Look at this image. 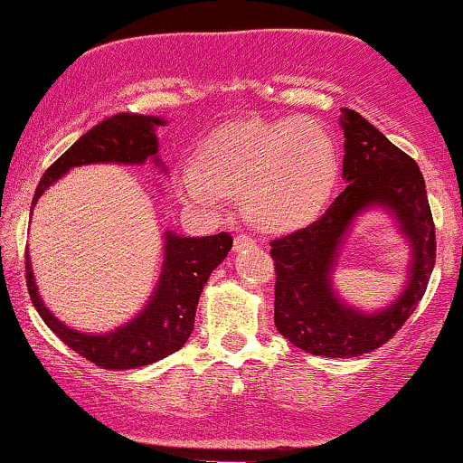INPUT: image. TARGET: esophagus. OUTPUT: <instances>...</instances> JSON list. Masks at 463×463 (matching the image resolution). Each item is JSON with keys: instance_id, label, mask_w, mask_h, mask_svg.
<instances>
[{"instance_id": "34e87169", "label": "esophagus", "mask_w": 463, "mask_h": 463, "mask_svg": "<svg viewBox=\"0 0 463 463\" xmlns=\"http://www.w3.org/2000/svg\"><path fill=\"white\" fill-rule=\"evenodd\" d=\"M250 244H255V241L253 238H249V236H236V241H233V250H242V249H247V247H250Z\"/></svg>"}]
</instances>
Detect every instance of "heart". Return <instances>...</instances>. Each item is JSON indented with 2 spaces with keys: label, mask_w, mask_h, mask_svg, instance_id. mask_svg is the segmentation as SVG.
I'll use <instances>...</instances> for the list:
<instances>
[{
  "label": "heart",
  "mask_w": 463,
  "mask_h": 463,
  "mask_svg": "<svg viewBox=\"0 0 463 463\" xmlns=\"http://www.w3.org/2000/svg\"><path fill=\"white\" fill-rule=\"evenodd\" d=\"M339 174L328 130L311 118L236 122L205 137L195 163L175 169L180 199L219 214L227 195H242L244 213L264 230H294L322 213Z\"/></svg>",
  "instance_id": "obj_1"
}]
</instances>
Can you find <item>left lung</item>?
Segmentation results:
<instances>
[{"label": "left lung", "mask_w": 463, "mask_h": 463, "mask_svg": "<svg viewBox=\"0 0 463 463\" xmlns=\"http://www.w3.org/2000/svg\"><path fill=\"white\" fill-rule=\"evenodd\" d=\"M341 113L345 191L309 227L270 242L277 330L300 350L328 358L361 356L384 345L423 298L436 261V230L419 165L361 113ZM371 207L389 212L411 244L407 288L373 314L347 306L332 288L346 233Z\"/></svg>", "instance_id": "1"}]
</instances>
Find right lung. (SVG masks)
<instances>
[{
  "instance_id": "right-lung-1",
  "label": "right lung",
  "mask_w": 463,
  "mask_h": 463,
  "mask_svg": "<svg viewBox=\"0 0 463 463\" xmlns=\"http://www.w3.org/2000/svg\"><path fill=\"white\" fill-rule=\"evenodd\" d=\"M165 119L156 116H135V113H118L102 119L92 130L79 137L68 150L61 154L51 167L44 171L33 193V205L51 184L72 167L94 163L118 165H144L152 161L165 169L158 156L156 128L165 127ZM33 210V208H32ZM163 266L156 288L147 305L133 319L109 333H83V330L66 326L57 319L43 296L38 294L33 279L30 253H25V272L30 298L44 319V324L60 336L64 344L81 354L83 358L105 369H135L156 363L169 354L178 352L195 326V311L199 294L216 266L227 258L232 249L230 233L216 236L186 238L175 232L163 233Z\"/></svg>"
}]
</instances>
